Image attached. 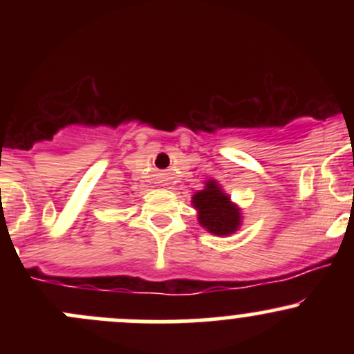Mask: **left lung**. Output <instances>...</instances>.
I'll return each instance as SVG.
<instances>
[{"label":"left lung","mask_w":354,"mask_h":354,"mask_svg":"<svg viewBox=\"0 0 354 354\" xmlns=\"http://www.w3.org/2000/svg\"><path fill=\"white\" fill-rule=\"evenodd\" d=\"M192 205L197 210L198 224L216 236L234 234L243 224L241 209L223 190L219 181L205 180L203 190L192 197Z\"/></svg>","instance_id":"8db88e82"}]
</instances>
